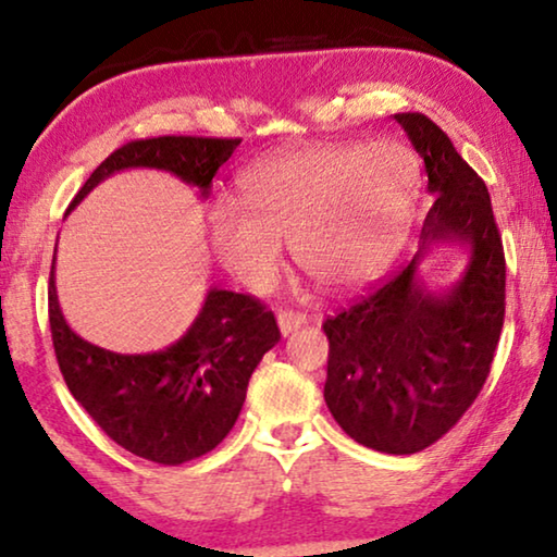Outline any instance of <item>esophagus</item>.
<instances>
[{"instance_id":"obj_1","label":"esophagus","mask_w":557,"mask_h":557,"mask_svg":"<svg viewBox=\"0 0 557 557\" xmlns=\"http://www.w3.org/2000/svg\"><path fill=\"white\" fill-rule=\"evenodd\" d=\"M307 324V317L299 314V311H278V330L281 334H292L299 330V326Z\"/></svg>"}]
</instances>
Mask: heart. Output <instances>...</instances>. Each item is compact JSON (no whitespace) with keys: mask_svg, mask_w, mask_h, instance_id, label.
<instances>
[{"mask_svg":"<svg viewBox=\"0 0 557 557\" xmlns=\"http://www.w3.org/2000/svg\"><path fill=\"white\" fill-rule=\"evenodd\" d=\"M243 205L208 212L218 261L243 288L271 292L284 243L324 292L349 294L383 276L413 220L421 174L395 141L307 147L256 164L240 182Z\"/></svg>","mask_w":557,"mask_h":557,"instance_id":"b5f03b06","label":"heart"}]
</instances>
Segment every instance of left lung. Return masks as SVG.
I'll return each instance as SVG.
<instances>
[{"mask_svg": "<svg viewBox=\"0 0 557 557\" xmlns=\"http://www.w3.org/2000/svg\"><path fill=\"white\" fill-rule=\"evenodd\" d=\"M429 174L433 208L413 261L324 322V400L357 444L416 454L438 441L482 391L505 322V250L482 177L423 113H395ZM468 250L441 293L417 269L433 245Z\"/></svg>", "mask_w": 557, "mask_h": 557, "instance_id": "1", "label": "left lung"}]
</instances>
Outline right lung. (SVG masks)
Instances as JSON below:
<instances>
[{
    "mask_svg": "<svg viewBox=\"0 0 557 557\" xmlns=\"http://www.w3.org/2000/svg\"><path fill=\"white\" fill-rule=\"evenodd\" d=\"M240 139L157 136L128 141L90 174L67 212L90 189L124 170H162L210 195L212 177ZM58 250V248H55ZM52 347L67 391L121 448L154 463L193 461L223 441L246 403L248 380L281 339L276 319L258 299L210 288L200 314L177 342L157 352L121 355L71 330L50 271Z\"/></svg>",
    "mask_w": 557,
    "mask_h": 557,
    "instance_id": "right-lung-1",
    "label": "right lung"
}]
</instances>
